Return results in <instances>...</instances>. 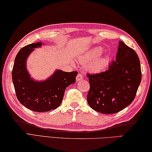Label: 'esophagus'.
<instances>
[{
	"label": "esophagus",
	"instance_id": "esophagus-1",
	"mask_svg": "<svg viewBox=\"0 0 152 152\" xmlns=\"http://www.w3.org/2000/svg\"><path fill=\"white\" fill-rule=\"evenodd\" d=\"M83 79V76H82V74L79 73L78 75L76 76V81H80L81 80Z\"/></svg>",
	"mask_w": 152,
	"mask_h": 152
}]
</instances>
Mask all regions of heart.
<instances>
[{"instance_id":"1","label":"heart","mask_w":152,"mask_h":152,"mask_svg":"<svg viewBox=\"0 0 152 152\" xmlns=\"http://www.w3.org/2000/svg\"><path fill=\"white\" fill-rule=\"evenodd\" d=\"M102 49L100 48H96L92 50L90 54H88V56L85 58L82 63L83 64H89V63L95 61L100 57L102 54ZM106 60L104 58L99 59L96 60L94 62H93L92 64L90 66V70L95 72H99L103 70L106 67Z\"/></svg>"}]
</instances>
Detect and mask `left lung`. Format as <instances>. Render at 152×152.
I'll use <instances>...</instances> for the list:
<instances>
[{
    "label": "left lung",
    "instance_id": "left-lung-1",
    "mask_svg": "<svg viewBox=\"0 0 152 152\" xmlns=\"http://www.w3.org/2000/svg\"><path fill=\"white\" fill-rule=\"evenodd\" d=\"M86 76L90 83L89 106L102 114H115L129 106L136 97L142 80L138 56L134 49L120 41L115 60L108 69Z\"/></svg>",
    "mask_w": 152,
    "mask_h": 152
}]
</instances>
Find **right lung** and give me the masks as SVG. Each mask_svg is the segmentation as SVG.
I'll list each match as a JSON object with an SVG mask.
<instances>
[{
    "label": "right lung",
    "instance_id": "add662e5",
    "mask_svg": "<svg viewBox=\"0 0 152 152\" xmlns=\"http://www.w3.org/2000/svg\"><path fill=\"white\" fill-rule=\"evenodd\" d=\"M41 42L32 43L22 48L16 54L12 78L16 97L23 106L32 111L48 112L61 104L66 88L76 82L78 72H66L56 70L45 82H35L26 69V60L34 48Z\"/></svg>",
    "mask_w": 152,
    "mask_h": 152
}]
</instances>
